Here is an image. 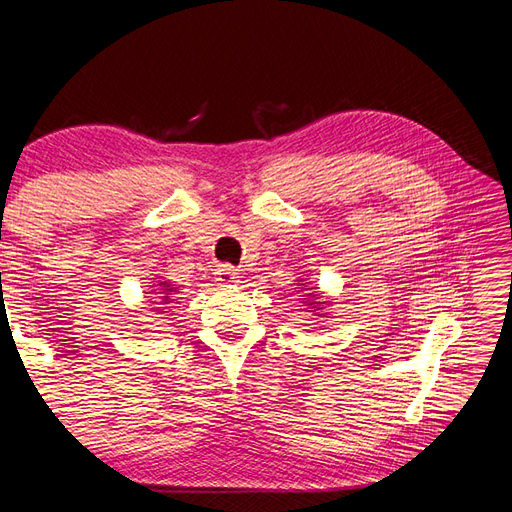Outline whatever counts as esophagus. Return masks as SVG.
<instances>
[{
  "instance_id": "1",
  "label": "esophagus",
  "mask_w": 512,
  "mask_h": 512,
  "mask_svg": "<svg viewBox=\"0 0 512 512\" xmlns=\"http://www.w3.org/2000/svg\"><path fill=\"white\" fill-rule=\"evenodd\" d=\"M215 280L220 284H235L239 280V271L230 265H222L218 271H215Z\"/></svg>"
}]
</instances>
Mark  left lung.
Wrapping results in <instances>:
<instances>
[{
    "mask_svg": "<svg viewBox=\"0 0 512 512\" xmlns=\"http://www.w3.org/2000/svg\"><path fill=\"white\" fill-rule=\"evenodd\" d=\"M309 294H312V297H316V294H314V292H309ZM309 305H312V303H309Z\"/></svg>",
    "mask_w": 512,
    "mask_h": 512,
    "instance_id": "left-lung-1",
    "label": "left lung"
}]
</instances>
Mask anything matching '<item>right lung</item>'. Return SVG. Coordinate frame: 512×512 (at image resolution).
Segmentation results:
<instances>
[{"label":"right lung","mask_w":512,"mask_h":512,"mask_svg":"<svg viewBox=\"0 0 512 512\" xmlns=\"http://www.w3.org/2000/svg\"><path fill=\"white\" fill-rule=\"evenodd\" d=\"M175 290L173 288H170L168 284H164V297H160L162 301H166V303H170V294H173Z\"/></svg>","instance_id":"right-lung-1"}]
</instances>
